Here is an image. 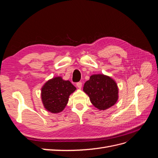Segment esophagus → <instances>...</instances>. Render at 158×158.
<instances>
[{"instance_id":"esophagus-1","label":"esophagus","mask_w":158,"mask_h":158,"mask_svg":"<svg viewBox=\"0 0 158 158\" xmlns=\"http://www.w3.org/2000/svg\"><path fill=\"white\" fill-rule=\"evenodd\" d=\"M82 82H79L76 83V86H77L78 88H82Z\"/></svg>"}]
</instances>
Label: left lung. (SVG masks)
I'll return each mask as SVG.
<instances>
[{
    "label": "left lung",
    "mask_w": 158,
    "mask_h": 158,
    "mask_svg": "<svg viewBox=\"0 0 158 158\" xmlns=\"http://www.w3.org/2000/svg\"><path fill=\"white\" fill-rule=\"evenodd\" d=\"M83 90L94 106L106 110L115 104L118 99V88L114 81L103 74H95L85 82Z\"/></svg>",
    "instance_id": "1"
}]
</instances>
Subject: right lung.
Listing matches in <instances>:
<instances>
[{
    "instance_id": "add662e5",
    "label": "right lung",
    "mask_w": 158,
    "mask_h": 158,
    "mask_svg": "<svg viewBox=\"0 0 158 158\" xmlns=\"http://www.w3.org/2000/svg\"><path fill=\"white\" fill-rule=\"evenodd\" d=\"M76 89L70 81L63 80L60 77L49 80L41 89L44 107L51 113H60L67 104L69 95Z\"/></svg>"
}]
</instances>
